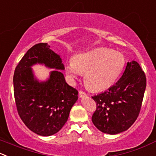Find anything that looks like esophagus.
<instances>
[{
	"instance_id": "1",
	"label": "esophagus",
	"mask_w": 156,
	"mask_h": 156,
	"mask_svg": "<svg viewBox=\"0 0 156 156\" xmlns=\"http://www.w3.org/2000/svg\"><path fill=\"white\" fill-rule=\"evenodd\" d=\"M78 94H79V97L81 98H84V97H87V94H86L85 92L82 91V90H80L79 93H78Z\"/></svg>"
}]
</instances>
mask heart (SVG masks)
Listing matches in <instances>:
<instances>
[{
    "instance_id": "obj_1",
    "label": "heart",
    "mask_w": 156,
    "mask_h": 156,
    "mask_svg": "<svg viewBox=\"0 0 156 156\" xmlns=\"http://www.w3.org/2000/svg\"><path fill=\"white\" fill-rule=\"evenodd\" d=\"M125 60L122 53L107 48H96L75 55L73 61L66 66V73L74 83L81 73L84 82L95 91H101L114 84L124 69Z\"/></svg>"
}]
</instances>
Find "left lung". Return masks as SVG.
Returning a JSON list of instances; mask_svg holds the SVG:
<instances>
[{
    "instance_id": "1",
    "label": "left lung",
    "mask_w": 156,
    "mask_h": 156,
    "mask_svg": "<svg viewBox=\"0 0 156 156\" xmlns=\"http://www.w3.org/2000/svg\"><path fill=\"white\" fill-rule=\"evenodd\" d=\"M146 87V75L139 63L127 62L116 84L92 97L97 104L91 118L94 125L110 135L127 130L138 117Z\"/></svg>"
}]
</instances>
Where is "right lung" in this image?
Listing matches in <instances>:
<instances>
[{
	"instance_id": "1",
	"label": "right lung",
	"mask_w": 156,
	"mask_h": 156,
	"mask_svg": "<svg viewBox=\"0 0 156 156\" xmlns=\"http://www.w3.org/2000/svg\"><path fill=\"white\" fill-rule=\"evenodd\" d=\"M47 43L30 48L17 65L13 75V91L18 113L24 124L37 135L58 133L67 122L78 100V90L66 82L60 70L65 69L58 54ZM43 64L54 69L46 81H40L31 67Z\"/></svg>"
}]
</instances>
